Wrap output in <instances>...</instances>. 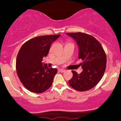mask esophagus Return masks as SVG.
<instances>
[{"instance_id":"1","label":"esophagus","mask_w":121,"mask_h":121,"mask_svg":"<svg viewBox=\"0 0 121 121\" xmlns=\"http://www.w3.org/2000/svg\"><path fill=\"white\" fill-rule=\"evenodd\" d=\"M59 70L60 72H61V73H64V72H65V70H64V69H60Z\"/></svg>"}]
</instances>
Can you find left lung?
Wrapping results in <instances>:
<instances>
[{
    "instance_id": "left-lung-1",
    "label": "left lung",
    "mask_w": 121,
    "mask_h": 121,
    "mask_svg": "<svg viewBox=\"0 0 121 121\" xmlns=\"http://www.w3.org/2000/svg\"><path fill=\"white\" fill-rule=\"evenodd\" d=\"M66 35L76 41L79 48L78 59L82 60L83 71L78 74L72 70L73 77L69 84L76 91H86L99 82L103 77L106 66V55L103 47L93 36L82 32Z\"/></svg>"
}]
</instances>
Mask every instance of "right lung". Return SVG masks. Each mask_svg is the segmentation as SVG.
Segmentation results:
<instances>
[{
	"label": "right lung",
	"mask_w": 121,
	"mask_h": 121,
	"mask_svg": "<svg viewBox=\"0 0 121 121\" xmlns=\"http://www.w3.org/2000/svg\"><path fill=\"white\" fill-rule=\"evenodd\" d=\"M60 35H44L28 40L18 52L16 69L19 78L28 91L41 93L51 86L56 68H48L43 65V58L47 56L51 44Z\"/></svg>",
	"instance_id": "add662e5"
}]
</instances>
